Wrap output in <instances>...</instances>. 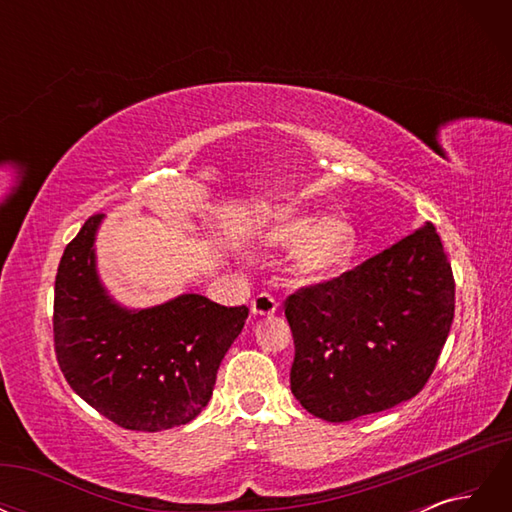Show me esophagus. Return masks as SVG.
I'll use <instances>...</instances> for the list:
<instances>
[{
	"label": "esophagus",
	"mask_w": 512,
	"mask_h": 512,
	"mask_svg": "<svg viewBox=\"0 0 512 512\" xmlns=\"http://www.w3.org/2000/svg\"><path fill=\"white\" fill-rule=\"evenodd\" d=\"M277 303L269 292H260L256 294V299L252 301V314L256 316H273L277 312Z\"/></svg>",
	"instance_id": "1"
}]
</instances>
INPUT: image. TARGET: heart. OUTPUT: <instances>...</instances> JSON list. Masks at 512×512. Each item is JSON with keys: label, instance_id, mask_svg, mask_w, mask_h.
<instances>
[{"label": "heart", "instance_id": "1", "mask_svg": "<svg viewBox=\"0 0 512 512\" xmlns=\"http://www.w3.org/2000/svg\"><path fill=\"white\" fill-rule=\"evenodd\" d=\"M267 241L275 247H297L294 269L303 280L314 284L337 280L350 271L359 250V237L352 224L294 213H284L271 224Z\"/></svg>", "mask_w": 512, "mask_h": 512}]
</instances>
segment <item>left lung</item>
<instances>
[{
  "label": "left lung",
  "instance_id": "8db88e82",
  "mask_svg": "<svg viewBox=\"0 0 512 512\" xmlns=\"http://www.w3.org/2000/svg\"><path fill=\"white\" fill-rule=\"evenodd\" d=\"M290 391L322 421L389 410L423 391L455 316V280L433 224L337 280L286 299Z\"/></svg>",
  "mask_w": 512,
  "mask_h": 512
}]
</instances>
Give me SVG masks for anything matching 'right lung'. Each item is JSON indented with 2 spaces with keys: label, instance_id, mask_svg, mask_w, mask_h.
I'll return each instance as SVG.
<instances>
[{
  "label": "right lung",
  "instance_id": "right-lung-1",
  "mask_svg": "<svg viewBox=\"0 0 512 512\" xmlns=\"http://www.w3.org/2000/svg\"><path fill=\"white\" fill-rule=\"evenodd\" d=\"M91 215L61 256L55 277L53 335L61 374L108 421L162 431L194 421L213 395L215 376L239 337L247 309L203 294L128 309L100 282Z\"/></svg>",
  "mask_w": 512,
  "mask_h": 512
}]
</instances>
